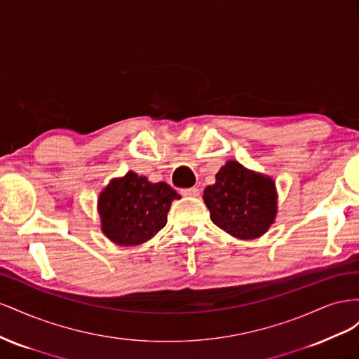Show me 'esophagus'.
Returning <instances> with one entry per match:
<instances>
[{
  "instance_id": "34e87169",
  "label": "esophagus",
  "mask_w": 359,
  "mask_h": 359,
  "mask_svg": "<svg viewBox=\"0 0 359 359\" xmlns=\"http://www.w3.org/2000/svg\"><path fill=\"white\" fill-rule=\"evenodd\" d=\"M182 196H190V198H196L201 194V190L198 187H190V189H182L181 190Z\"/></svg>"
}]
</instances>
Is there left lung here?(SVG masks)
Instances as JSON below:
<instances>
[{
    "instance_id": "8db88e82",
    "label": "left lung",
    "mask_w": 359,
    "mask_h": 359,
    "mask_svg": "<svg viewBox=\"0 0 359 359\" xmlns=\"http://www.w3.org/2000/svg\"><path fill=\"white\" fill-rule=\"evenodd\" d=\"M210 217L224 232L240 240H255L273 224L277 196L274 181L227 161L215 175V184L203 191Z\"/></svg>"
}]
</instances>
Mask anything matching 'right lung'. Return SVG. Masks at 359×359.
I'll list each match as a JSON object with an SVG mask.
<instances>
[{"label":"right lung","mask_w":359,"mask_h":359,"mask_svg":"<svg viewBox=\"0 0 359 359\" xmlns=\"http://www.w3.org/2000/svg\"><path fill=\"white\" fill-rule=\"evenodd\" d=\"M173 199H180V194L166 182L153 184L128 172L100 194L102 229L119 245L142 244L166 226Z\"/></svg>","instance_id":"1"}]
</instances>
